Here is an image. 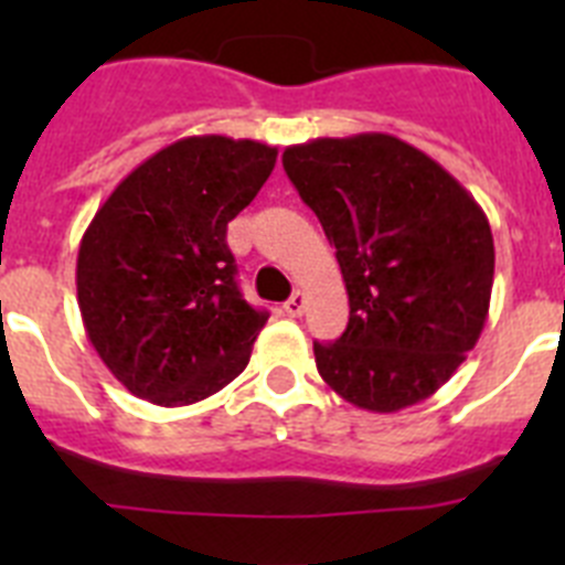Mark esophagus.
Listing matches in <instances>:
<instances>
[{
	"label": "esophagus",
	"mask_w": 565,
	"mask_h": 565,
	"mask_svg": "<svg viewBox=\"0 0 565 565\" xmlns=\"http://www.w3.org/2000/svg\"><path fill=\"white\" fill-rule=\"evenodd\" d=\"M306 306H308V297L302 291H297L291 299H288L286 306H282V311H286V317H302Z\"/></svg>",
	"instance_id": "esophagus-1"
}]
</instances>
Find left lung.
I'll list each match as a JSON object with an SVG mask.
<instances>
[{"label": "left lung", "instance_id": "8db88e82", "mask_svg": "<svg viewBox=\"0 0 565 565\" xmlns=\"http://www.w3.org/2000/svg\"><path fill=\"white\" fill-rule=\"evenodd\" d=\"M282 167L337 248L351 306L337 342H313L319 376L371 413L430 398L487 322L495 243L483 209L396 135L297 143Z\"/></svg>", "mask_w": 565, "mask_h": 565}]
</instances>
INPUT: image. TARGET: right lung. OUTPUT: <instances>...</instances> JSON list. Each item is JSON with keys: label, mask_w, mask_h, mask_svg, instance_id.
<instances>
[{"label": "right lung", "mask_w": 565, "mask_h": 565, "mask_svg": "<svg viewBox=\"0 0 565 565\" xmlns=\"http://www.w3.org/2000/svg\"><path fill=\"white\" fill-rule=\"evenodd\" d=\"M277 147L192 135L135 167L78 246L84 331L132 396L186 407L246 371L268 322L237 288L226 226L268 181Z\"/></svg>", "instance_id": "add662e5"}]
</instances>
